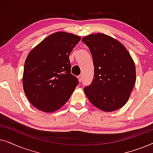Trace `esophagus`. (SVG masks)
I'll return each instance as SVG.
<instances>
[{"mask_svg": "<svg viewBox=\"0 0 153 153\" xmlns=\"http://www.w3.org/2000/svg\"><path fill=\"white\" fill-rule=\"evenodd\" d=\"M78 79H79V81L81 82V81H83V76H82V75H80V76H79Z\"/></svg>", "mask_w": 153, "mask_h": 153, "instance_id": "1", "label": "esophagus"}]
</instances>
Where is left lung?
Masks as SVG:
<instances>
[{
	"mask_svg": "<svg viewBox=\"0 0 153 153\" xmlns=\"http://www.w3.org/2000/svg\"><path fill=\"white\" fill-rule=\"evenodd\" d=\"M82 42L93 56L94 78L83 91L92 104L111 112L128 101L136 82L134 62L125 46L104 33L85 36Z\"/></svg>",
	"mask_w": 153,
	"mask_h": 153,
	"instance_id": "1",
	"label": "left lung"
}]
</instances>
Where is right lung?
<instances>
[{
    "mask_svg": "<svg viewBox=\"0 0 153 153\" xmlns=\"http://www.w3.org/2000/svg\"><path fill=\"white\" fill-rule=\"evenodd\" d=\"M81 37L66 32L51 34L27 56L23 88L30 104L46 113L54 112L68 102L79 81L71 74L69 56Z\"/></svg>",
    "mask_w": 153,
    "mask_h": 153,
    "instance_id": "obj_1",
    "label": "right lung"
}]
</instances>
